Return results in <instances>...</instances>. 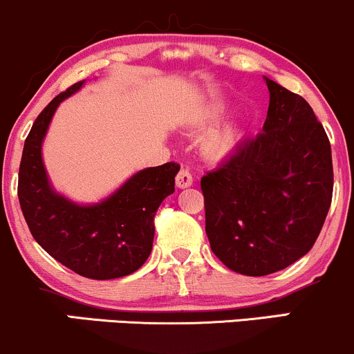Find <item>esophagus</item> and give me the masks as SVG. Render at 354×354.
Instances as JSON below:
<instances>
[{"instance_id": "1", "label": "esophagus", "mask_w": 354, "mask_h": 354, "mask_svg": "<svg viewBox=\"0 0 354 354\" xmlns=\"http://www.w3.org/2000/svg\"><path fill=\"white\" fill-rule=\"evenodd\" d=\"M192 182H194L192 174H190L189 170H187V169H182L180 172L177 174V177H176V184H177L178 189H187V187L192 185Z\"/></svg>"}]
</instances>
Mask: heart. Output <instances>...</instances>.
Instances as JSON below:
<instances>
[{
    "label": "heart",
    "instance_id": "obj_1",
    "mask_svg": "<svg viewBox=\"0 0 354 354\" xmlns=\"http://www.w3.org/2000/svg\"><path fill=\"white\" fill-rule=\"evenodd\" d=\"M227 109L223 106H214L210 109L201 112V114L190 122L189 129L194 134L202 136L211 132L215 127L225 119ZM243 140V129L240 124L236 122H228L225 126H222L217 131H214L210 136L205 137L202 144V152L203 156L209 160H227L228 157H232L236 152V149L240 147Z\"/></svg>",
    "mask_w": 354,
    "mask_h": 354
}]
</instances>
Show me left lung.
<instances>
[{"mask_svg":"<svg viewBox=\"0 0 354 354\" xmlns=\"http://www.w3.org/2000/svg\"><path fill=\"white\" fill-rule=\"evenodd\" d=\"M263 79L270 93L263 132L201 180L212 252L247 277L270 275L306 255L333 195L325 129L301 95Z\"/></svg>","mask_w":354,"mask_h":354,"instance_id":"obj_1","label":"left lung"}]
</instances>
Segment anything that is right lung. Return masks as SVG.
Wrapping results in <instances>:
<instances>
[{"instance_id": "right-lung-1", "label": "right lung", "mask_w": 354, "mask_h": 354, "mask_svg": "<svg viewBox=\"0 0 354 354\" xmlns=\"http://www.w3.org/2000/svg\"><path fill=\"white\" fill-rule=\"evenodd\" d=\"M76 82L37 115L24 140L18 197L29 230L54 260L93 280L127 277L152 252L153 215L176 190L180 165L167 162L132 174L99 202L81 203L57 192L43 160V144L59 104L81 91Z\"/></svg>"}]
</instances>
